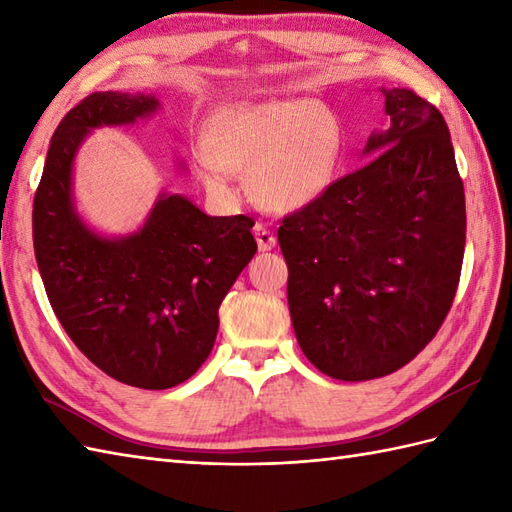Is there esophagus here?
Listing matches in <instances>:
<instances>
[{
    "label": "esophagus",
    "mask_w": 512,
    "mask_h": 512,
    "mask_svg": "<svg viewBox=\"0 0 512 512\" xmlns=\"http://www.w3.org/2000/svg\"><path fill=\"white\" fill-rule=\"evenodd\" d=\"M253 235L257 239V248L262 250V253H266V250H273L275 244H277V237L270 233L264 224H257L253 228Z\"/></svg>",
    "instance_id": "1"
}]
</instances>
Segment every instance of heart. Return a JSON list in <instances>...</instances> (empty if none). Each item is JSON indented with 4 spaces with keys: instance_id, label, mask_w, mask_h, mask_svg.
I'll return each instance as SVG.
<instances>
[{
    "instance_id": "b5f03b06",
    "label": "heart",
    "mask_w": 512,
    "mask_h": 512,
    "mask_svg": "<svg viewBox=\"0 0 512 512\" xmlns=\"http://www.w3.org/2000/svg\"><path fill=\"white\" fill-rule=\"evenodd\" d=\"M345 147V125L328 103L268 99L215 110L195 158L211 189L228 193L231 173H248V193L257 206L295 213L334 187Z\"/></svg>"
}]
</instances>
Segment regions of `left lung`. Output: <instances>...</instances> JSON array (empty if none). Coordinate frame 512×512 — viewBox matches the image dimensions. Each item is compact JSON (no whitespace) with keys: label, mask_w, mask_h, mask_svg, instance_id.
I'll return each mask as SVG.
<instances>
[{"label":"left lung","mask_w":512,"mask_h":512,"mask_svg":"<svg viewBox=\"0 0 512 512\" xmlns=\"http://www.w3.org/2000/svg\"><path fill=\"white\" fill-rule=\"evenodd\" d=\"M387 129L361 169L284 217L292 328L308 361L358 383L396 372L427 345L458 290L466 209L449 127L411 90L380 88Z\"/></svg>","instance_id":"obj_1"}]
</instances>
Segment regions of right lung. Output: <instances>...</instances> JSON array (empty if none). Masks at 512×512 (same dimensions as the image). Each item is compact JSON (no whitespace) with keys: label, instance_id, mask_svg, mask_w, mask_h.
<instances>
[{"label":"right lung","instance_id":"add662e5","mask_svg":"<svg viewBox=\"0 0 512 512\" xmlns=\"http://www.w3.org/2000/svg\"><path fill=\"white\" fill-rule=\"evenodd\" d=\"M160 107L145 92H96L72 107L50 140L32 206L37 266L63 330L107 376L140 389L176 387L198 372L222 301L257 253L250 217L206 215L180 193L160 191L125 235H107L76 211L74 162L88 136Z\"/></svg>","mask_w":512,"mask_h":512}]
</instances>
